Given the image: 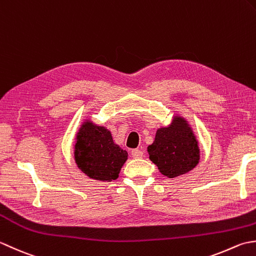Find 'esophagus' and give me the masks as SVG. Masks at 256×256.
<instances>
[{"label":"esophagus","mask_w":256,"mask_h":256,"mask_svg":"<svg viewBox=\"0 0 256 256\" xmlns=\"http://www.w3.org/2000/svg\"><path fill=\"white\" fill-rule=\"evenodd\" d=\"M132 158H142L144 151L139 150V149H134L132 151Z\"/></svg>","instance_id":"obj_1"}]
</instances>
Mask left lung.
<instances>
[{
	"mask_svg": "<svg viewBox=\"0 0 256 256\" xmlns=\"http://www.w3.org/2000/svg\"><path fill=\"white\" fill-rule=\"evenodd\" d=\"M149 159L168 178L186 174L199 164L198 140L184 118L174 116L168 127L157 130L152 144L148 146Z\"/></svg>",
	"mask_w": 256,
	"mask_h": 256,
	"instance_id": "1",
	"label": "left lung"
}]
</instances>
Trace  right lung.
<instances>
[{
	"label": "right lung",
	"mask_w": 256,
	"mask_h": 256,
	"mask_svg": "<svg viewBox=\"0 0 256 256\" xmlns=\"http://www.w3.org/2000/svg\"><path fill=\"white\" fill-rule=\"evenodd\" d=\"M128 154L114 142L108 129L86 120L76 136L75 161L90 179L116 180Z\"/></svg>",
	"instance_id": "1"
}]
</instances>
